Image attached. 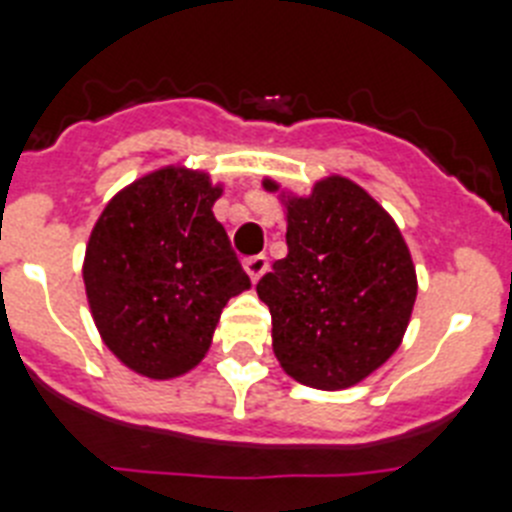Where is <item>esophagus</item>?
Here are the masks:
<instances>
[{
    "mask_svg": "<svg viewBox=\"0 0 512 512\" xmlns=\"http://www.w3.org/2000/svg\"><path fill=\"white\" fill-rule=\"evenodd\" d=\"M244 270H247V275H250L252 281L257 283L262 275H265V270H268V257L265 255L247 257V260H244Z\"/></svg>",
    "mask_w": 512,
    "mask_h": 512,
    "instance_id": "1",
    "label": "esophagus"
}]
</instances>
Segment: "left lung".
Returning <instances> with one entry per match:
<instances>
[{"label":"left lung","mask_w":512,"mask_h":512,"mask_svg":"<svg viewBox=\"0 0 512 512\" xmlns=\"http://www.w3.org/2000/svg\"><path fill=\"white\" fill-rule=\"evenodd\" d=\"M275 193L278 182L262 180ZM288 255L257 283L273 317V353L299 384H361L402 345L417 275L402 231L353 180L330 175L311 195H283Z\"/></svg>","instance_id":"left-lung-1"}]
</instances>
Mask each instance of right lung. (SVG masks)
<instances>
[{
    "label": "right lung",
    "mask_w": 512,
    "mask_h": 512,
    "mask_svg": "<svg viewBox=\"0 0 512 512\" xmlns=\"http://www.w3.org/2000/svg\"><path fill=\"white\" fill-rule=\"evenodd\" d=\"M208 172L162 167L113 195L84 252L102 342L131 371L175 379L203 361L231 296L250 278L213 216Z\"/></svg>",
    "instance_id": "1"
}]
</instances>
